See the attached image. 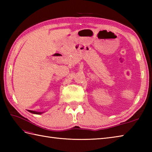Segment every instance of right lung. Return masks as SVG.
Listing matches in <instances>:
<instances>
[{
    "label": "right lung",
    "instance_id": "right-lung-1",
    "mask_svg": "<svg viewBox=\"0 0 152 152\" xmlns=\"http://www.w3.org/2000/svg\"><path fill=\"white\" fill-rule=\"evenodd\" d=\"M28 111L31 113H33V114H41L43 113V112H35V111H33V110H28Z\"/></svg>",
    "mask_w": 152,
    "mask_h": 152
}]
</instances>
